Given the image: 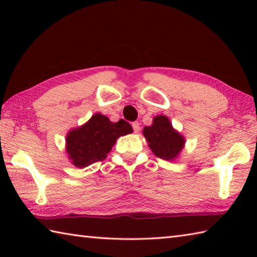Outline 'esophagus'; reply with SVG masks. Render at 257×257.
Segmentation results:
<instances>
[{"mask_svg": "<svg viewBox=\"0 0 257 257\" xmlns=\"http://www.w3.org/2000/svg\"><path fill=\"white\" fill-rule=\"evenodd\" d=\"M133 128H134V132L135 133H139V130H141V124L139 122H133Z\"/></svg>", "mask_w": 257, "mask_h": 257, "instance_id": "34e87169", "label": "esophagus"}]
</instances>
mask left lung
Returning a JSON list of instances; mask_svg holds the SVG:
<instances>
[{
	"instance_id": "8db88e82",
	"label": "left lung",
	"mask_w": 257,
	"mask_h": 257,
	"mask_svg": "<svg viewBox=\"0 0 257 257\" xmlns=\"http://www.w3.org/2000/svg\"><path fill=\"white\" fill-rule=\"evenodd\" d=\"M150 149L155 156L165 161H175L185 147V137L172 127L168 116L156 115L153 123L143 130Z\"/></svg>"
}]
</instances>
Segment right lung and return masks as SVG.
Returning <instances> with one entry per match:
<instances>
[{"label":"right lung","instance_id":"obj_1","mask_svg":"<svg viewBox=\"0 0 257 257\" xmlns=\"http://www.w3.org/2000/svg\"><path fill=\"white\" fill-rule=\"evenodd\" d=\"M132 133L133 128L127 121L121 119L112 122L106 115L95 113L86 123L68 133V159L77 168L88 167L105 159L120 136Z\"/></svg>","mask_w":257,"mask_h":257}]
</instances>
